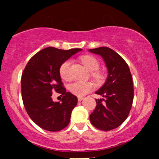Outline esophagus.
Here are the masks:
<instances>
[{
    "label": "esophagus",
    "mask_w": 159,
    "mask_h": 159,
    "mask_svg": "<svg viewBox=\"0 0 159 159\" xmlns=\"http://www.w3.org/2000/svg\"><path fill=\"white\" fill-rule=\"evenodd\" d=\"M83 99H84L83 97H80V96H79V97H78V102H81V101H82V100H83Z\"/></svg>",
    "instance_id": "34e87169"
}]
</instances>
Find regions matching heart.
Here are the masks:
<instances>
[{"label":"heart","instance_id":"1","mask_svg":"<svg viewBox=\"0 0 159 159\" xmlns=\"http://www.w3.org/2000/svg\"><path fill=\"white\" fill-rule=\"evenodd\" d=\"M81 62L85 67L90 72H94L98 69L99 63L96 57L90 55H84L81 57ZM70 66L71 61L67 60L62 63L60 67V75L61 78L65 81H69L71 79L70 74ZM93 76L97 80H100L102 75L98 72H93ZM93 88V85L90 82H86L81 81H75L69 85V89L72 94L78 96H83L88 93Z\"/></svg>","mask_w":159,"mask_h":159}]
</instances>
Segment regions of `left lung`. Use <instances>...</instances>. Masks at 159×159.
<instances>
[{
    "instance_id": "1",
    "label": "left lung",
    "mask_w": 159,
    "mask_h": 159,
    "mask_svg": "<svg viewBox=\"0 0 159 159\" xmlns=\"http://www.w3.org/2000/svg\"><path fill=\"white\" fill-rule=\"evenodd\" d=\"M102 57L107 69L105 84L96 92L104 98L96 99V108L90 115L92 125L102 131L120 126L126 120L134 98L130 69L120 54L107 47L90 49Z\"/></svg>"
}]
</instances>
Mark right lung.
Here are the masks:
<instances>
[{
  "instance_id": "right-lung-1",
  "label": "right lung",
  "mask_w": 159,
  "mask_h": 159,
  "mask_svg": "<svg viewBox=\"0 0 159 159\" xmlns=\"http://www.w3.org/2000/svg\"><path fill=\"white\" fill-rule=\"evenodd\" d=\"M81 48L62 50L48 47L34 55L21 76V96L27 113L38 126L57 132L69 125L78 98L63 87L60 67ZM57 92L63 95L61 103L53 102Z\"/></svg>"
}]
</instances>
